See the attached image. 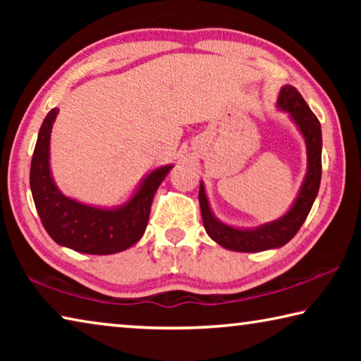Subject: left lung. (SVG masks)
<instances>
[{"mask_svg":"<svg viewBox=\"0 0 361 361\" xmlns=\"http://www.w3.org/2000/svg\"><path fill=\"white\" fill-rule=\"evenodd\" d=\"M277 108L288 114L293 124L301 133L307 151V169L298 195L288 212L274 221L255 226V228H237L223 223L213 213L204 181L199 188V204L207 234L218 245L226 250L242 253H256L274 250L288 243L307 218L314 200L319 194L322 180V126L307 103L293 85H283L279 92Z\"/></svg>","mask_w":361,"mask_h":361,"instance_id":"obj_1","label":"left lung"}]
</instances>
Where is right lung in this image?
Listing matches in <instances>:
<instances>
[{
	"label": "right lung",
	"instance_id": "add662e5",
	"mask_svg": "<svg viewBox=\"0 0 361 361\" xmlns=\"http://www.w3.org/2000/svg\"><path fill=\"white\" fill-rule=\"evenodd\" d=\"M59 108L47 113L36 140L30 188L41 223L59 245L87 255L124 252L142 239L154 192L173 164L152 169L124 204L100 207L79 202L60 191L51 170V133Z\"/></svg>",
	"mask_w": 361,
	"mask_h": 361
}]
</instances>
